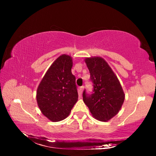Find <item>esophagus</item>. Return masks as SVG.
<instances>
[{"instance_id": "1", "label": "esophagus", "mask_w": 156, "mask_h": 156, "mask_svg": "<svg viewBox=\"0 0 156 156\" xmlns=\"http://www.w3.org/2000/svg\"><path fill=\"white\" fill-rule=\"evenodd\" d=\"M83 89H84V87H83V86L80 87V89H79V95H80V96H81L82 94H83Z\"/></svg>"}]
</instances>
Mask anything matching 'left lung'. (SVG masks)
Returning <instances> with one entry per match:
<instances>
[{
	"label": "left lung",
	"instance_id": "obj_1",
	"mask_svg": "<svg viewBox=\"0 0 156 156\" xmlns=\"http://www.w3.org/2000/svg\"><path fill=\"white\" fill-rule=\"evenodd\" d=\"M84 62L94 84V92L88 95L84 90L83 101L96 119L107 122L119 112L125 100V93L117 76L105 59L94 56L86 58Z\"/></svg>",
	"mask_w": 156,
	"mask_h": 156
}]
</instances>
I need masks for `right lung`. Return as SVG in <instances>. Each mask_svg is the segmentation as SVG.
<instances>
[{
	"instance_id": "1",
	"label": "right lung",
	"mask_w": 156,
	"mask_h": 156,
	"mask_svg": "<svg viewBox=\"0 0 156 156\" xmlns=\"http://www.w3.org/2000/svg\"><path fill=\"white\" fill-rule=\"evenodd\" d=\"M72 58L60 56L50 66L36 91V100L43 114L52 122L65 119L78 101Z\"/></svg>"
}]
</instances>
